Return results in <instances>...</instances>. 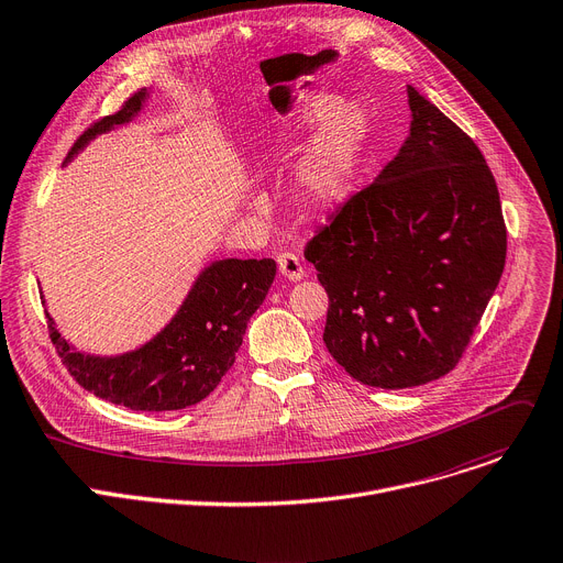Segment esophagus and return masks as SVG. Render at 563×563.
Returning a JSON list of instances; mask_svg holds the SVG:
<instances>
[{
	"mask_svg": "<svg viewBox=\"0 0 563 563\" xmlns=\"http://www.w3.org/2000/svg\"><path fill=\"white\" fill-rule=\"evenodd\" d=\"M276 262H278L280 274H283L285 278H289V280H301V278L306 276L301 257L294 255V253H280V255L276 257Z\"/></svg>",
	"mask_w": 563,
	"mask_h": 563,
	"instance_id": "esophagus-1",
	"label": "esophagus"
}]
</instances>
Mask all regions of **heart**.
Wrapping results in <instances>:
<instances>
[{
	"label": "heart",
	"instance_id": "b5f03b06",
	"mask_svg": "<svg viewBox=\"0 0 563 563\" xmlns=\"http://www.w3.org/2000/svg\"><path fill=\"white\" fill-rule=\"evenodd\" d=\"M334 101H319L312 118H325ZM364 133V115L355 106L336 108L325 122L314 152L298 174V190L312 206H323L344 190Z\"/></svg>",
	"mask_w": 563,
	"mask_h": 563
}]
</instances>
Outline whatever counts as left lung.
<instances>
[{
    "mask_svg": "<svg viewBox=\"0 0 563 563\" xmlns=\"http://www.w3.org/2000/svg\"><path fill=\"white\" fill-rule=\"evenodd\" d=\"M407 97L411 129L396 158L306 246L328 291V353L383 389L457 366L507 255L498 185L477 144L411 86Z\"/></svg>",
    "mask_w": 563,
    "mask_h": 563,
    "instance_id": "1",
    "label": "left lung"
}]
</instances>
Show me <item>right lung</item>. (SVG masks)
<instances>
[{
    "label": "right lung",
    "mask_w": 563,
    "mask_h": 563,
    "mask_svg": "<svg viewBox=\"0 0 563 563\" xmlns=\"http://www.w3.org/2000/svg\"><path fill=\"white\" fill-rule=\"evenodd\" d=\"M146 92L137 90L112 115L101 118L69 148L67 161L97 133L137 115ZM276 262L219 260L187 294L169 325L142 349L120 357L74 351L47 314L49 336L69 376L90 394L137 411L183 409L203 400L227 376L242 346L249 319L265 301Z\"/></svg>",
    "instance_id": "obj_1"
}]
</instances>
